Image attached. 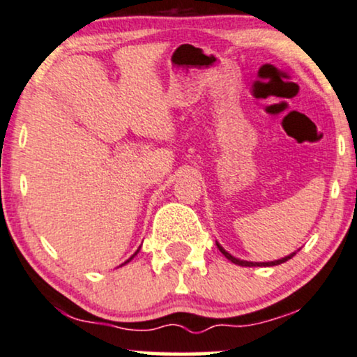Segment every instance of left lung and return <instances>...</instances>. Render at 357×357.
Listing matches in <instances>:
<instances>
[{"label": "left lung", "instance_id": "8db88e82", "mask_svg": "<svg viewBox=\"0 0 357 357\" xmlns=\"http://www.w3.org/2000/svg\"><path fill=\"white\" fill-rule=\"evenodd\" d=\"M218 249L222 252L224 254V257L225 259H229L232 261V264H236V265H241V267H261V265H264V267H273V265H280V264H283V261H287V260H290L293 255H295V252H293V254H290V255H287V257H283V259H280V260H273V261H247V260H241V259H236V257H232L231 254H229L227 250H224L222 247H220V243H218Z\"/></svg>", "mask_w": 357, "mask_h": 357}]
</instances>
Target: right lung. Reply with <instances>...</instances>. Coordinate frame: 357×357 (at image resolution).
I'll use <instances>...</instances> for the list:
<instances>
[{
    "label": "right lung",
    "mask_w": 357,
    "mask_h": 357,
    "mask_svg": "<svg viewBox=\"0 0 357 357\" xmlns=\"http://www.w3.org/2000/svg\"><path fill=\"white\" fill-rule=\"evenodd\" d=\"M137 254H138V250H137V252H135V254H133L132 257H130V259H128V260H126V261H130V260H132V259H133V257H135V255H137ZM126 261H125V264H126Z\"/></svg>",
    "instance_id": "obj_1"
}]
</instances>
